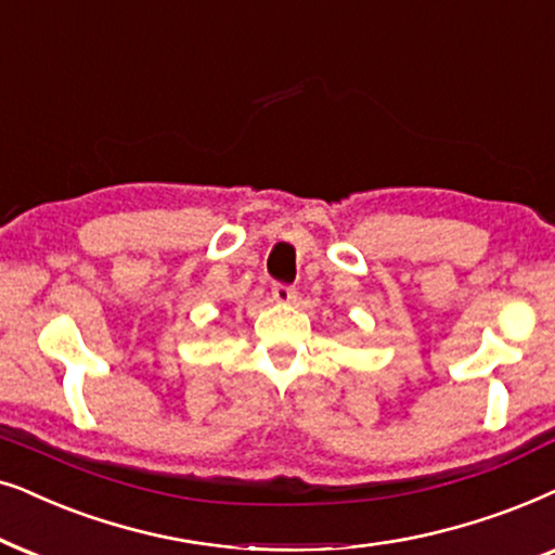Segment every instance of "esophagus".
I'll list each match as a JSON object with an SVG mask.
<instances>
[{
    "instance_id": "esophagus-1",
    "label": "esophagus",
    "mask_w": 555,
    "mask_h": 555,
    "mask_svg": "<svg viewBox=\"0 0 555 555\" xmlns=\"http://www.w3.org/2000/svg\"><path fill=\"white\" fill-rule=\"evenodd\" d=\"M271 297H273V301H279V305H289V301H294V297H297V292H294V286L279 282V284H273Z\"/></svg>"
}]
</instances>
